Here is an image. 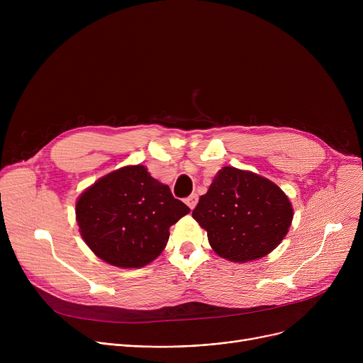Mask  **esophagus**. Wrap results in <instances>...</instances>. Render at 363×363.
<instances>
[{"label": "esophagus", "mask_w": 363, "mask_h": 363, "mask_svg": "<svg viewBox=\"0 0 363 363\" xmlns=\"http://www.w3.org/2000/svg\"><path fill=\"white\" fill-rule=\"evenodd\" d=\"M185 203H186V206L193 211V208H194V207L197 206V203H199V196H197V194H191V196H189V197L185 200Z\"/></svg>", "instance_id": "obj_1"}]
</instances>
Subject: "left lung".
Masks as SVG:
<instances>
[{"label": "left lung", "mask_w": 363, "mask_h": 363, "mask_svg": "<svg viewBox=\"0 0 363 363\" xmlns=\"http://www.w3.org/2000/svg\"><path fill=\"white\" fill-rule=\"evenodd\" d=\"M293 215L277 184L233 166L218 172L193 211L215 253L238 263L269 255L287 235Z\"/></svg>", "instance_id": "obj_1"}]
</instances>
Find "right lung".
<instances>
[{
	"instance_id": "obj_1",
	"label": "right lung",
	"mask_w": 363,
	"mask_h": 363,
	"mask_svg": "<svg viewBox=\"0 0 363 363\" xmlns=\"http://www.w3.org/2000/svg\"><path fill=\"white\" fill-rule=\"evenodd\" d=\"M189 213L145 166H125L94 182L76 201L86 245L118 268H143L166 247L169 228Z\"/></svg>"
}]
</instances>
